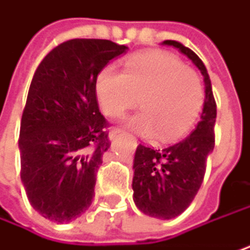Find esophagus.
I'll use <instances>...</instances> for the list:
<instances>
[{
  "label": "esophagus",
  "instance_id": "34e87169",
  "mask_svg": "<svg viewBox=\"0 0 250 250\" xmlns=\"http://www.w3.org/2000/svg\"><path fill=\"white\" fill-rule=\"evenodd\" d=\"M120 133H122V130H120V128H117V127L111 128V130H110V133H108L110 140H114V139L117 137V134H120Z\"/></svg>",
  "mask_w": 250,
  "mask_h": 250
}]
</instances>
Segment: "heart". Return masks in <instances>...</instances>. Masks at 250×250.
Instances as JSON below:
<instances>
[{
    "label": "heart",
    "instance_id": "heart-1",
    "mask_svg": "<svg viewBox=\"0 0 250 250\" xmlns=\"http://www.w3.org/2000/svg\"><path fill=\"white\" fill-rule=\"evenodd\" d=\"M94 90L108 117L125 114L140 97L143 111L130 125L143 136L156 134L162 143L183 137L196 123L205 102V87L197 71L160 51L128 57L123 73L113 65L103 67Z\"/></svg>",
    "mask_w": 250,
    "mask_h": 250
}]
</instances>
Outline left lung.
Instances as JSON below:
<instances>
[{
	"label": "left lung",
	"instance_id": "8db88e82",
	"mask_svg": "<svg viewBox=\"0 0 250 250\" xmlns=\"http://www.w3.org/2000/svg\"><path fill=\"white\" fill-rule=\"evenodd\" d=\"M165 45L179 48L192 60L205 77L206 97L200 122L190 136L165 148L156 150L139 145L134 154L133 199L145 215L173 219L183 213L197 194L215 147L216 102L203 61L177 41L166 40Z\"/></svg>",
	"mask_w": 250,
	"mask_h": 250
}]
</instances>
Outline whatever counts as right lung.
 <instances>
[{
  "instance_id": "add662e5",
  "label": "right lung",
  "mask_w": 250,
  "mask_h": 250,
  "mask_svg": "<svg viewBox=\"0 0 250 250\" xmlns=\"http://www.w3.org/2000/svg\"><path fill=\"white\" fill-rule=\"evenodd\" d=\"M127 50L110 40L76 38L50 51L35 70L20 127L21 180L31 206L51 222H71L93 202L111 145L96 77Z\"/></svg>"
}]
</instances>
